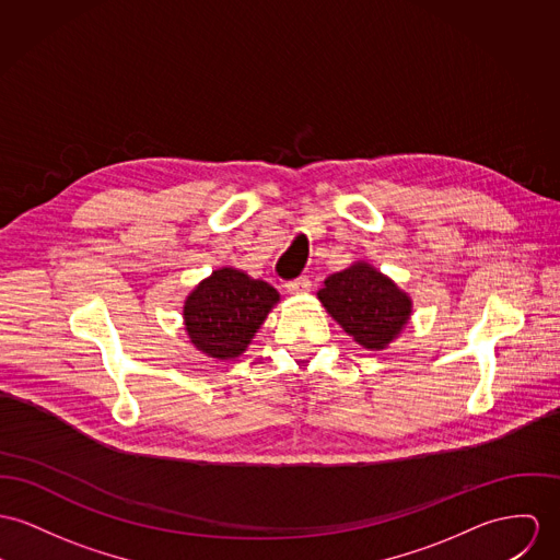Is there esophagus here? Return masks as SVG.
<instances>
[{
  "label": "esophagus",
  "instance_id": "34e87169",
  "mask_svg": "<svg viewBox=\"0 0 560 560\" xmlns=\"http://www.w3.org/2000/svg\"><path fill=\"white\" fill-rule=\"evenodd\" d=\"M285 288L290 294H304L311 290V281H308V277H299V279L290 281Z\"/></svg>",
  "mask_w": 560,
  "mask_h": 560
}]
</instances>
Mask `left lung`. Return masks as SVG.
Returning <instances> with one entry per match:
<instances>
[{
  "mask_svg": "<svg viewBox=\"0 0 560 560\" xmlns=\"http://www.w3.org/2000/svg\"><path fill=\"white\" fill-rule=\"evenodd\" d=\"M317 299L355 343L371 351L394 343L413 313L411 296L364 259L330 275Z\"/></svg>",
  "mask_w": 560,
  "mask_h": 560,
  "instance_id": "1",
  "label": "left lung"
}]
</instances>
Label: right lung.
Wrapping results in <instances>:
<instances>
[{"label":"right lung","mask_w":560,"mask_h":560,"mask_svg":"<svg viewBox=\"0 0 560 560\" xmlns=\"http://www.w3.org/2000/svg\"><path fill=\"white\" fill-rule=\"evenodd\" d=\"M279 292L245 270L221 266L185 299L183 326L189 343L215 360H234L247 351Z\"/></svg>","instance_id":"obj_1"}]
</instances>
